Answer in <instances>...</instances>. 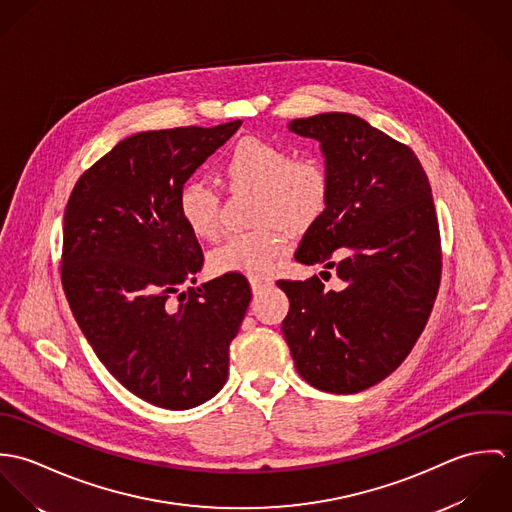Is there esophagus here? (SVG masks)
I'll return each mask as SVG.
<instances>
[{
  "instance_id": "esophagus-1",
  "label": "esophagus",
  "mask_w": 512,
  "mask_h": 512,
  "mask_svg": "<svg viewBox=\"0 0 512 512\" xmlns=\"http://www.w3.org/2000/svg\"><path fill=\"white\" fill-rule=\"evenodd\" d=\"M250 286H252V292L258 295V293L268 290L270 286H274V280H272V278H266V276H252V278H250Z\"/></svg>"
}]
</instances>
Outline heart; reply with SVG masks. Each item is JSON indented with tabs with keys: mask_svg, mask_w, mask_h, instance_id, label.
<instances>
[{
	"mask_svg": "<svg viewBox=\"0 0 512 512\" xmlns=\"http://www.w3.org/2000/svg\"><path fill=\"white\" fill-rule=\"evenodd\" d=\"M222 173L230 187L256 193L254 220L246 232L228 234L209 254L215 274H266L290 252V230H305L327 207L331 181L323 163L292 159V151L260 136H244L226 153ZM220 197L205 181H187L177 195V209L199 238L219 234ZM284 223L283 227L279 224Z\"/></svg>",
	"mask_w": 512,
	"mask_h": 512,
	"instance_id": "heart-1",
	"label": "heart"
}]
</instances>
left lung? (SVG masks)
I'll return each instance as SVG.
<instances>
[{"label": "left lung", "mask_w": 512, "mask_h": 512, "mask_svg": "<svg viewBox=\"0 0 512 512\" xmlns=\"http://www.w3.org/2000/svg\"><path fill=\"white\" fill-rule=\"evenodd\" d=\"M288 128L321 144L331 181L295 260L333 268L341 284L280 280L290 299L282 333L305 382L355 394L404 363L432 313L441 278L432 187L410 147L359 116L327 112Z\"/></svg>", "instance_id": "left-lung-1"}]
</instances>
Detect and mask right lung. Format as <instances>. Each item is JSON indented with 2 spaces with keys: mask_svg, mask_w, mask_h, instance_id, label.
Here are the masks:
<instances>
[{
  "mask_svg": "<svg viewBox=\"0 0 512 512\" xmlns=\"http://www.w3.org/2000/svg\"><path fill=\"white\" fill-rule=\"evenodd\" d=\"M240 124L134 134L80 175L65 209L61 280L74 319L108 372L159 408L219 392L252 297L242 274L181 292L205 258L179 189Z\"/></svg>",
  "mask_w": 512,
  "mask_h": 512,
  "instance_id": "add662e5",
  "label": "right lung"
}]
</instances>
